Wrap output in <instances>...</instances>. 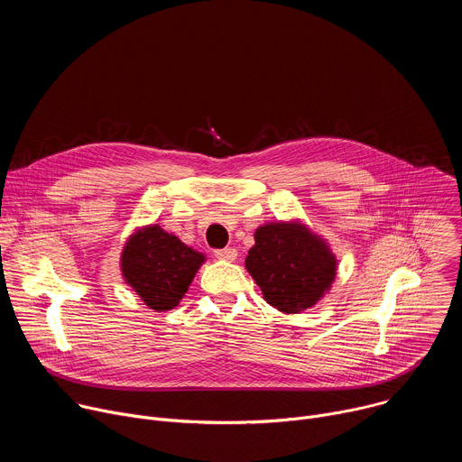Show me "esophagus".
Masks as SVG:
<instances>
[{
    "instance_id": "34e87169",
    "label": "esophagus",
    "mask_w": 462,
    "mask_h": 462,
    "mask_svg": "<svg viewBox=\"0 0 462 462\" xmlns=\"http://www.w3.org/2000/svg\"><path fill=\"white\" fill-rule=\"evenodd\" d=\"M216 257L223 259V261H234L237 257V250L232 248V246H226V248L216 250Z\"/></svg>"
}]
</instances>
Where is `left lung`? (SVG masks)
<instances>
[{
  "instance_id": "1",
  "label": "left lung",
  "mask_w": 462,
  "mask_h": 462,
  "mask_svg": "<svg viewBox=\"0 0 462 462\" xmlns=\"http://www.w3.org/2000/svg\"><path fill=\"white\" fill-rule=\"evenodd\" d=\"M245 259L263 298L287 314H298L331 289L337 257L327 243L300 223L263 225Z\"/></svg>"
}]
</instances>
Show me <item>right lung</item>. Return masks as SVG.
<instances>
[{
  "instance_id": "right-lung-1",
  "label": "right lung",
  "mask_w": 462,
  "mask_h": 462,
  "mask_svg": "<svg viewBox=\"0 0 462 462\" xmlns=\"http://www.w3.org/2000/svg\"><path fill=\"white\" fill-rule=\"evenodd\" d=\"M205 255L186 246L159 225L144 226L131 236L122 250L120 267L127 285L157 310L179 305Z\"/></svg>"
}]
</instances>
